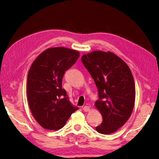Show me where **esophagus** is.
I'll return each instance as SVG.
<instances>
[{
  "label": "esophagus",
  "instance_id": "34e87169",
  "mask_svg": "<svg viewBox=\"0 0 159 159\" xmlns=\"http://www.w3.org/2000/svg\"><path fill=\"white\" fill-rule=\"evenodd\" d=\"M83 110L85 112H89V110H90V108H89V107H88V106H84V107H83Z\"/></svg>",
  "mask_w": 159,
  "mask_h": 159
}]
</instances>
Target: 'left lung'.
Returning a JSON list of instances; mask_svg holds the SVG:
<instances>
[{"label": "left lung", "mask_w": 159, "mask_h": 159, "mask_svg": "<svg viewBox=\"0 0 159 159\" xmlns=\"http://www.w3.org/2000/svg\"><path fill=\"white\" fill-rule=\"evenodd\" d=\"M93 79L99 99L95 106L103 117L96 127L98 133H113L127 122L133 112L135 86L131 71L119 56L111 52L93 51L81 57Z\"/></svg>", "instance_id": "1"}]
</instances>
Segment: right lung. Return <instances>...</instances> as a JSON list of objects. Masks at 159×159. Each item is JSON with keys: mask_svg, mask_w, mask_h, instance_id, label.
Listing matches in <instances>:
<instances>
[{"mask_svg": "<svg viewBox=\"0 0 159 159\" xmlns=\"http://www.w3.org/2000/svg\"><path fill=\"white\" fill-rule=\"evenodd\" d=\"M80 52L64 47L45 50L32 64L27 79V99L34 118L48 130L63 127L78 108L70 102L62 78L73 66Z\"/></svg>", "mask_w": 159, "mask_h": 159, "instance_id": "1", "label": "right lung"}]
</instances>
